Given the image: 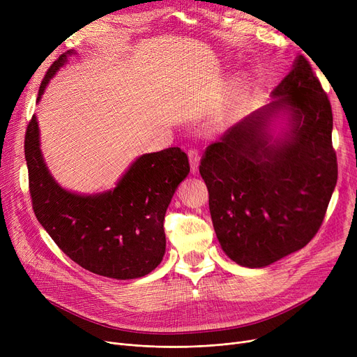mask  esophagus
<instances>
[{
    "label": "esophagus",
    "mask_w": 357,
    "mask_h": 357,
    "mask_svg": "<svg viewBox=\"0 0 357 357\" xmlns=\"http://www.w3.org/2000/svg\"><path fill=\"white\" fill-rule=\"evenodd\" d=\"M188 158H190V163H191V172L197 174L198 167H199V162H201V155L197 149H191L188 152Z\"/></svg>",
    "instance_id": "34e87169"
}]
</instances>
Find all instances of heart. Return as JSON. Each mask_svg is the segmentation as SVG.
<instances>
[{"instance_id": "1", "label": "heart", "mask_w": 357, "mask_h": 357, "mask_svg": "<svg viewBox=\"0 0 357 357\" xmlns=\"http://www.w3.org/2000/svg\"><path fill=\"white\" fill-rule=\"evenodd\" d=\"M245 96H246L245 86H243V85H234L230 89L226 101H224V104L215 112V116L213 119V124L222 126V124L229 123L234 117L236 112L240 109L243 101H245Z\"/></svg>"}]
</instances>
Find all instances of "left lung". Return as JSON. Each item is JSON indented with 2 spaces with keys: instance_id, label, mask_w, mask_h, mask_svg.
<instances>
[{
  "instance_id": "obj_1",
  "label": "left lung",
  "mask_w": 357,
  "mask_h": 357,
  "mask_svg": "<svg viewBox=\"0 0 357 357\" xmlns=\"http://www.w3.org/2000/svg\"><path fill=\"white\" fill-rule=\"evenodd\" d=\"M271 98L211 144L199 166L220 246L250 269L308 245L337 182L331 105L304 56Z\"/></svg>"
}]
</instances>
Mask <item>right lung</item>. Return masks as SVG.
I'll list each match as a JSON object with an SVG mask.
<instances>
[{
	"instance_id": "1",
	"label": "right lung",
	"mask_w": 357,
	"mask_h": 357,
	"mask_svg": "<svg viewBox=\"0 0 357 357\" xmlns=\"http://www.w3.org/2000/svg\"><path fill=\"white\" fill-rule=\"evenodd\" d=\"M75 54L69 50L53 62L37 104ZM24 155L34 214L65 255L92 273L119 280L137 279L158 268L166 250V210L190 174L188 156L179 147L139 156L114 188L97 194L69 191L53 178L40 149L36 114L27 127Z\"/></svg>"
}]
</instances>
